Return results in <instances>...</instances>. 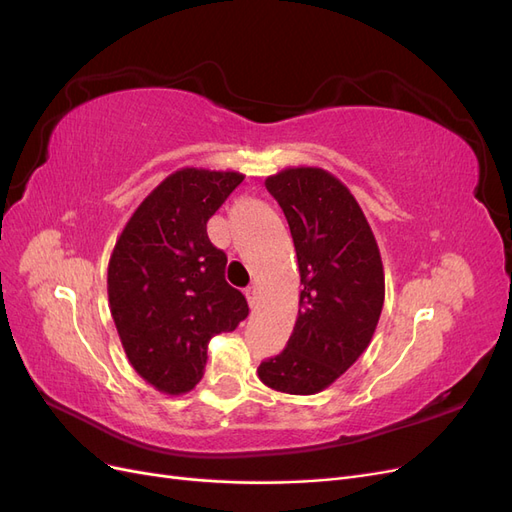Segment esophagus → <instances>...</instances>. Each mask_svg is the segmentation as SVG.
<instances>
[{"instance_id":"34e87169","label":"esophagus","mask_w":512,"mask_h":512,"mask_svg":"<svg viewBox=\"0 0 512 512\" xmlns=\"http://www.w3.org/2000/svg\"><path fill=\"white\" fill-rule=\"evenodd\" d=\"M245 297H247V303H250V307L254 309L258 305V288L256 286H250L245 290Z\"/></svg>"}]
</instances>
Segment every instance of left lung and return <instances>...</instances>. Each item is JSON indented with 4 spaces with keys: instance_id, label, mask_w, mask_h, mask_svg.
<instances>
[{
    "instance_id": "left-lung-1",
    "label": "left lung",
    "mask_w": 512,
    "mask_h": 512,
    "mask_svg": "<svg viewBox=\"0 0 512 512\" xmlns=\"http://www.w3.org/2000/svg\"><path fill=\"white\" fill-rule=\"evenodd\" d=\"M297 252L299 316L288 346L260 363L258 378L288 395L320 393L365 352L384 303L374 232L346 185L318 166H290L265 179Z\"/></svg>"
}]
</instances>
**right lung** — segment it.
I'll list each match as a JSON object with an SVG mask.
<instances>
[{"mask_svg":"<svg viewBox=\"0 0 512 512\" xmlns=\"http://www.w3.org/2000/svg\"><path fill=\"white\" fill-rule=\"evenodd\" d=\"M237 170L185 166L136 207L108 260L106 290L121 346L153 389L177 397L203 378L213 335L250 312L226 282L207 222L243 181Z\"/></svg>","mask_w":512,"mask_h":512,"instance_id":"add662e5","label":"right lung"}]
</instances>
